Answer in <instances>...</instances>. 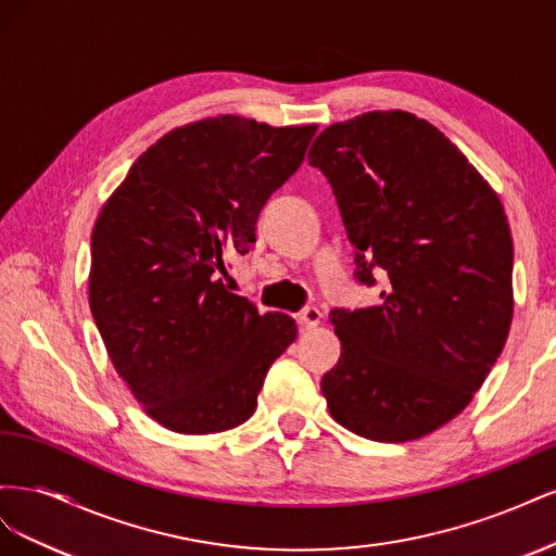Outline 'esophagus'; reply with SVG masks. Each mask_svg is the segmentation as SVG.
<instances>
[{
	"label": "esophagus",
	"mask_w": 556,
	"mask_h": 556,
	"mask_svg": "<svg viewBox=\"0 0 556 556\" xmlns=\"http://www.w3.org/2000/svg\"><path fill=\"white\" fill-rule=\"evenodd\" d=\"M319 319H323V313H319L315 306H308L299 313V325L304 329H311V327H317Z\"/></svg>",
	"instance_id": "34e87169"
}]
</instances>
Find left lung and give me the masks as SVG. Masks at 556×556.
<instances>
[{
  "label": "left lung",
  "mask_w": 556,
  "mask_h": 556,
  "mask_svg": "<svg viewBox=\"0 0 556 556\" xmlns=\"http://www.w3.org/2000/svg\"><path fill=\"white\" fill-rule=\"evenodd\" d=\"M339 204L355 278L382 304L333 308L341 359L323 376L336 422L380 443L459 415L513 319V239L496 192L445 134L406 111L329 125L308 150Z\"/></svg>",
  "instance_id": "8db88e82"
}]
</instances>
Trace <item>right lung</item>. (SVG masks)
Segmentation results:
<instances>
[{
    "label": "right lung",
    "mask_w": 556,
    "mask_h": 556,
    "mask_svg": "<svg viewBox=\"0 0 556 556\" xmlns=\"http://www.w3.org/2000/svg\"><path fill=\"white\" fill-rule=\"evenodd\" d=\"M317 127L239 115L178 127L131 164L92 229L90 311L115 371L166 429L243 425L296 339L220 280L255 243L257 215L304 162Z\"/></svg>",
    "instance_id": "right-lung-1"
}]
</instances>
